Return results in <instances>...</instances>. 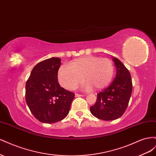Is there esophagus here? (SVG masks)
<instances>
[{"instance_id":"esophagus-1","label":"esophagus","mask_w":156,"mask_h":156,"mask_svg":"<svg viewBox=\"0 0 156 156\" xmlns=\"http://www.w3.org/2000/svg\"><path fill=\"white\" fill-rule=\"evenodd\" d=\"M75 97H76V98H77V97H81V96H83V95H81V94H75Z\"/></svg>"}]
</instances>
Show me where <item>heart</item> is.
Segmentation results:
<instances>
[{"mask_svg":"<svg viewBox=\"0 0 156 156\" xmlns=\"http://www.w3.org/2000/svg\"><path fill=\"white\" fill-rule=\"evenodd\" d=\"M114 71L111 60L88 56L75 60L70 65H62L58 70V79L61 85L68 90L75 89L83 78L87 82L84 85L85 90L92 87L101 89L110 83Z\"/></svg>","mask_w":156,"mask_h":156,"instance_id":"obj_1","label":"heart"}]
</instances>
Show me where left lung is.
Returning <instances> with one entry per match:
<instances>
[{
	"label": "left lung",
	"instance_id": "left-lung-1",
	"mask_svg": "<svg viewBox=\"0 0 156 156\" xmlns=\"http://www.w3.org/2000/svg\"><path fill=\"white\" fill-rule=\"evenodd\" d=\"M116 68L114 81L97 94L95 104L90 107L92 114L103 120H113L121 117L128 105L132 92L130 73L120 60L113 57Z\"/></svg>",
	"mask_w": 156,
	"mask_h": 156
}]
</instances>
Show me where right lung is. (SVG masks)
I'll list each match as a JSON object with an SVG mask.
<instances>
[{
  "label": "right lung",
  "instance_id": "obj_1",
  "mask_svg": "<svg viewBox=\"0 0 156 156\" xmlns=\"http://www.w3.org/2000/svg\"><path fill=\"white\" fill-rule=\"evenodd\" d=\"M61 59L52 57L33 68L25 87V100L32 114L43 123L53 124L68 115L75 94L61 87L58 71Z\"/></svg>",
  "mask_w": 156,
  "mask_h": 156
}]
</instances>
